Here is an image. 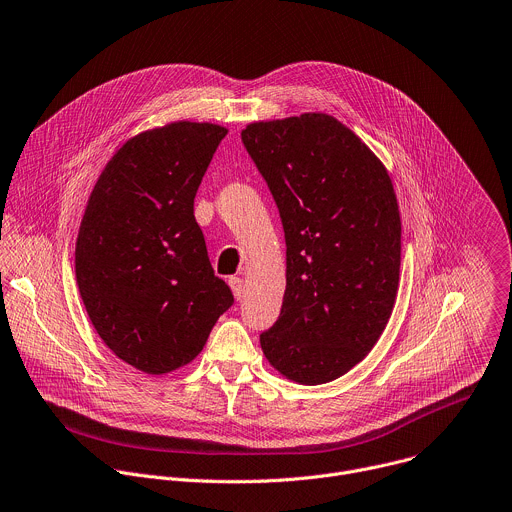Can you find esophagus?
I'll list each match as a JSON object with an SVG mask.
<instances>
[{"label": "esophagus", "instance_id": "esophagus-1", "mask_svg": "<svg viewBox=\"0 0 512 512\" xmlns=\"http://www.w3.org/2000/svg\"><path fill=\"white\" fill-rule=\"evenodd\" d=\"M229 285H231V291H233L235 299H241V297H243V291H245L243 279H241V277H229Z\"/></svg>", "mask_w": 512, "mask_h": 512}]
</instances>
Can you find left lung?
I'll return each instance as SVG.
<instances>
[{"label": "left lung", "mask_w": 512, "mask_h": 512, "mask_svg": "<svg viewBox=\"0 0 512 512\" xmlns=\"http://www.w3.org/2000/svg\"><path fill=\"white\" fill-rule=\"evenodd\" d=\"M281 215V315L261 350L287 380L327 384L376 346L400 283L402 221L382 160L323 112L251 122L241 132Z\"/></svg>", "instance_id": "8db88e82"}]
</instances>
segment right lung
<instances>
[{
    "label": "right lung",
    "instance_id": "right-lung-1",
    "mask_svg": "<svg viewBox=\"0 0 512 512\" xmlns=\"http://www.w3.org/2000/svg\"><path fill=\"white\" fill-rule=\"evenodd\" d=\"M227 128L179 120L128 138L100 173L76 239V281L102 342L162 376L193 362L233 305L195 195Z\"/></svg>",
    "mask_w": 512,
    "mask_h": 512
}]
</instances>
